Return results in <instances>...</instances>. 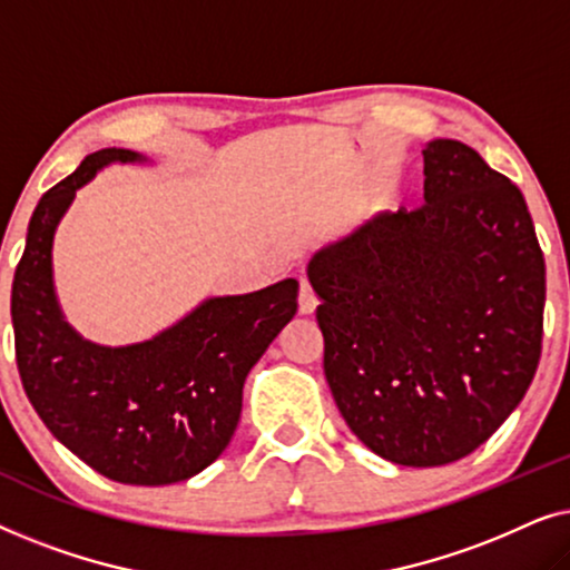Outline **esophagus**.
<instances>
[{"label":"esophagus","mask_w":570,"mask_h":570,"mask_svg":"<svg viewBox=\"0 0 570 570\" xmlns=\"http://www.w3.org/2000/svg\"><path fill=\"white\" fill-rule=\"evenodd\" d=\"M316 306H318V298H316V293L311 291L308 279H301V293H298V311H301L303 316H308V314H314Z\"/></svg>","instance_id":"obj_1"}]
</instances>
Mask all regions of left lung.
Segmentation results:
<instances>
[{"mask_svg":"<svg viewBox=\"0 0 570 570\" xmlns=\"http://www.w3.org/2000/svg\"><path fill=\"white\" fill-rule=\"evenodd\" d=\"M423 163L425 205L371 217L308 262L334 402L402 466L472 454L542 353L544 259L524 194L456 139L428 142Z\"/></svg>","mask_w":570,"mask_h":570,"instance_id":"1","label":"left lung"}]
</instances>
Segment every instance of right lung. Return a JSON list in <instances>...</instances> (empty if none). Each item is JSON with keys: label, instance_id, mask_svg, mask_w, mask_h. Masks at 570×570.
I'll use <instances>...</instances> for the list:
<instances>
[{"label": "right lung", "instance_id": "right-lung-1", "mask_svg": "<svg viewBox=\"0 0 570 570\" xmlns=\"http://www.w3.org/2000/svg\"><path fill=\"white\" fill-rule=\"evenodd\" d=\"M142 160L106 147L38 202L12 279L14 355L38 417L75 456L124 485H170L205 470L230 443L248 371L298 311V279L207 298L137 345L80 337L53 291V233L100 168Z\"/></svg>", "mask_w": 570, "mask_h": 570}]
</instances>
